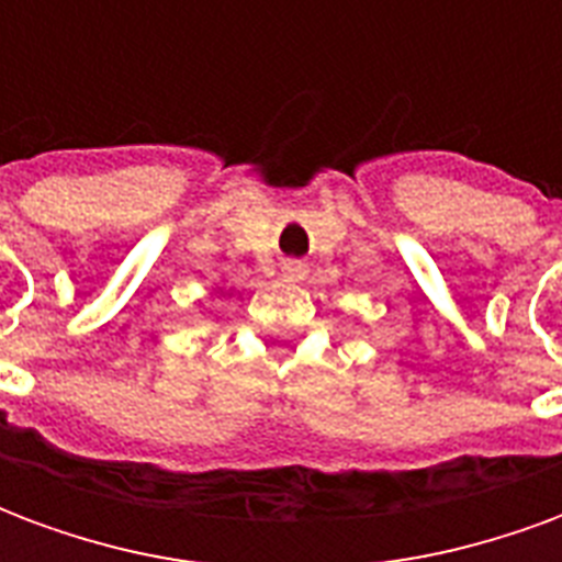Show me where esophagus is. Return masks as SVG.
<instances>
[{
    "label": "esophagus",
    "mask_w": 562,
    "mask_h": 562,
    "mask_svg": "<svg viewBox=\"0 0 562 562\" xmlns=\"http://www.w3.org/2000/svg\"><path fill=\"white\" fill-rule=\"evenodd\" d=\"M282 270H285V277H289V280H301V277L306 273V268L301 265V261H285V265H282Z\"/></svg>",
    "instance_id": "1"
}]
</instances>
